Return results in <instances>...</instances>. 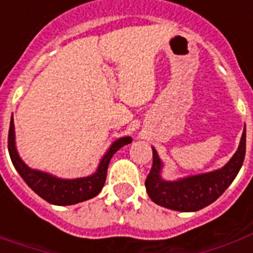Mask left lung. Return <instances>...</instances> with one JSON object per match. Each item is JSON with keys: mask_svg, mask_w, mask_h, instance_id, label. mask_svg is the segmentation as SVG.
<instances>
[{"mask_svg": "<svg viewBox=\"0 0 253 253\" xmlns=\"http://www.w3.org/2000/svg\"><path fill=\"white\" fill-rule=\"evenodd\" d=\"M245 157V127L237 152L221 169L187 176L177 180H164L161 177L163 161L153 148V165L145 187L150 199L160 206L176 211H198L217 201L239 173Z\"/></svg>", "mask_w": 253, "mask_h": 253, "instance_id": "1", "label": "left lung"}]
</instances>
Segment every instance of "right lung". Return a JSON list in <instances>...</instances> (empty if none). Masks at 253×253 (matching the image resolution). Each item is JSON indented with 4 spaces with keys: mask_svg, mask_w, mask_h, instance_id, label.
<instances>
[{
    "mask_svg": "<svg viewBox=\"0 0 253 253\" xmlns=\"http://www.w3.org/2000/svg\"><path fill=\"white\" fill-rule=\"evenodd\" d=\"M131 137H122L116 139L107 150V153L103 156L93 175L78 177V179H61V177L52 176L42 170L32 169L25 164L24 161L20 159L17 149H16L13 115L10 118V126H9L8 149L14 168L31 190L35 191L38 195L51 205L69 206V205H76L80 202L88 201L99 194L101 188L104 187L110 160L119 149L123 148L127 143H131Z\"/></svg>",
    "mask_w": 253,
    "mask_h": 253,
    "instance_id": "1",
    "label": "right lung"
}]
</instances>
